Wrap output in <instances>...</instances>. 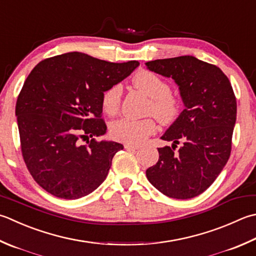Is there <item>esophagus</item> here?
Wrapping results in <instances>:
<instances>
[{
    "instance_id": "esophagus-1",
    "label": "esophagus",
    "mask_w": 256,
    "mask_h": 256,
    "mask_svg": "<svg viewBox=\"0 0 256 256\" xmlns=\"http://www.w3.org/2000/svg\"><path fill=\"white\" fill-rule=\"evenodd\" d=\"M124 148H126V150H138V148H140V145H138V144H130V143H128V144H125L124 145Z\"/></svg>"
}]
</instances>
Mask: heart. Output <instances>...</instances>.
Instances as JSON below:
<instances>
[{
  "mask_svg": "<svg viewBox=\"0 0 256 256\" xmlns=\"http://www.w3.org/2000/svg\"><path fill=\"white\" fill-rule=\"evenodd\" d=\"M133 85L151 98L148 113L154 115L163 124L172 123L180 113V100L171 93L166 81L158 75L146 70H141L133 76ZM122 98V86L115 84L103 93L102 106L105 112L113 115L118 111ZM156 131V124L152 118L135 121L130 118H120L110 128L111 135L118 141L125 143H141Z\"/></svg>",
  "mask_w": 256,
  "mask_h": 256,
  "instance_id": "heart-1",
  "label": "heart"
}]
</instances>
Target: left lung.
Instances as JSON below:
<instances>
[{"label":"left lung","mask_w":256,"mask_h":256,"mask_svg":"<svg viewBox=\"0 0 256 256\" xmlns=\"http://www.w3.org/2000/svg\"><path fill=\"white\" fill-rule=\"evenodd\" d=\"M148 70L171 78L178 86L184 110L161 138L172 148H158V163L146 170L155 188L168 198L198 196L222 172L231 154L236 121V98L221 68L191 55L155 60ZM182 146L174 152L176 144Z\"/></svg>","instance_id":"8db88e82"}]
</instances>
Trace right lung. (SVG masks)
Wrapping results in <instances>:
<instances>
[{"label":"right lung","mask_w":256,"mask_h":256,"mask_svg":"<svg viewBox=\"0 0 256 256\" xmlns=\"http://www.w3.org/2000/svg\"><path fill=\"white\" fill-rule=\"evenodd\" d=\"M138 65L70 52L44 60L28 74L15 115L24 162L45 191L76 200L104 182L123 145L94 138L106 133L101 118L103 93Z\"/></svg>","instance_id":"right-lung-1"}]
</instances>
